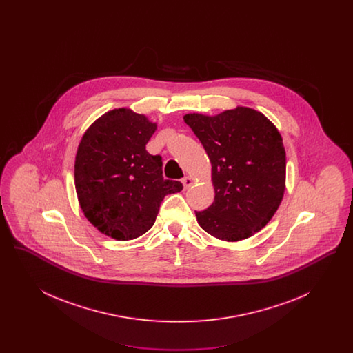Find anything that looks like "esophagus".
Here are the masks:
<instances>
[{
  "mask_svg": "<svg viewBox=\"0 0 353 353\" xmlns=\"http://www.w3.org/2000/svg\"><path fill=\"white\" fill-rule=\"evenodd\" d=\"M183 185H184L185 189H189V188L193 185V179L189 177V176H186V177L183 179Z\"/></svg>",
  "mask_w": 353,
  "mask_h": 353,
  "instance_id": "esophagus-1",
  "label": "esophagus"
}]
</instances>
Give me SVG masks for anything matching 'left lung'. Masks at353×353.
Listing matches in <instances>:
<instances>
[{
    "label": "left lung",
    "mask_w": 353,
    "mask_h": 353,
    "mask_svg": "<svg viewBox=\"0 0 353 353\" xmlns=\"http://www.w3.org/2000/svg\"><path fill=\"white\" fill-rule=\"evenodd\" d=\"M212 163L214 202L196 212L202 229L235 242L263 229L285 189V151L278 128L259 111L235 107L219 115L186 114Z\"/></svg>",
    "instance_id": "8db88e82"
}]
</instances>
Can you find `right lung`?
I'll return each mask as SVG.
<instances>
[{
	"mask_svg": "<svg viewBox=\"0 0 353 353\" xmlns=\"http://www.w3.org/2000/svg\"><path fill=\"white\" fill-rule=\"evenodd\" d=\"M156 128L145 115L115 108L97 119L78 145L74 177L81 209L117 241L147 233L164 197L183 190L180 181L164 180L161 156L145 150Z\"/></svg>",
	"mask_w": 353,
	"mask_h": 353,
	"instance_id": "obj_1",
	"label": "right lung"
}]
</instances>
